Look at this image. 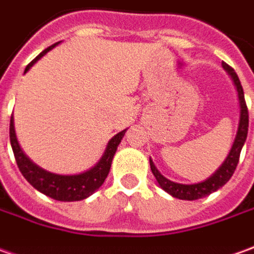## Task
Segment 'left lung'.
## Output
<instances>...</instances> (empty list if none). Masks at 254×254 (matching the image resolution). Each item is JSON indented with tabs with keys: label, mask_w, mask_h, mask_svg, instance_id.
<instances>
[{
	"label": "left lung",
	"mask_w": 254,
	"mask_h": 254,
	"mask_svg": "<svg viewBox=\"0 0 254 254\" xmlns=\"http://www.w3.org/2000/svg\"><path fill=\"white\" fill-rule=\"evenodd\" d=\"M222 66L229 73V76L232 77L234 84H235L236 90H238V98H239V105H241V118H239V127H238V133H236L235 141L232 144V149L229 151L227 160L224 161L221 167L214 172L211 177L206 179L204 182L194 184V185H182V184H175L170 179L164 178L153 161L150 160V168L153 175L156 177L157 182L163 188L165 192L172 194L174 197L182 200H197L201 197H206L208 194H211L215 190H218L221 186H224L228 182L231 177L234 175L236 170V165L239 163V156L242 151L243 144L248 137V127H249V113H248V105L245 101V94H243L242 84L241 80L236 75V72L229 66L228 64L222 62Z\"/></svg>",
	"instance_id": "1"
}]
</instances>
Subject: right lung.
<instances>
[{
    "label": "right lung",
    "instance_id": "add662e5",
    "mask_svg": "<svg viewBox=\"0 0 254 254\" xmlns=\"http://www.w3.org/2000/svg\"><path fill=\"white\" fill-rule=\"evenodd\" d=\"M57 44L58 43L53 44L51 47L46 48L39 57H36L26 66L25 73L32 68L34 62L40 60L43 55L46 54L47 51H50L53 47H55ZM125 132H127V129L115 134L113 139L108 141L107 149H105L101 160L91 170L86 171L83 174H79V175H57V174H51V172L41 170L40 167L33 164L23 154V151L20 150L18 140H16L15 127H13V117L12 115L11 124H9V140H11L13 156H15V160H16V164H18L19 171L22 172V175L26 178V181L33 188H36L39 192L44 193V194H47V196L55 200H60V201L83 200L86 197H89L90 194H93L100 186L104 184L105 178H107L108 172H110V168H111L114 154H115L117 147L122 140Z\"/></svg>",
    "mask_w": 254,
    "mask_h": 254
}]
</instances>
